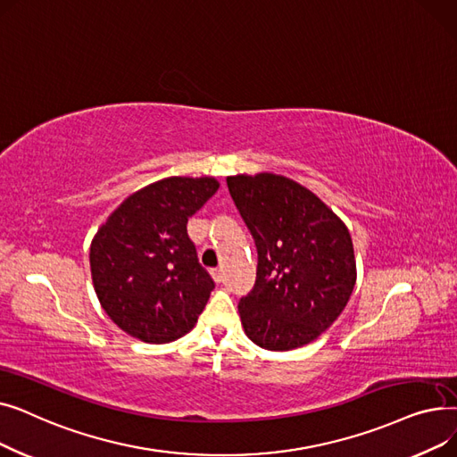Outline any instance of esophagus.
<instances>
[{
  "label": "esophagus",
  "mask_w": 457,
  "mask_h": 457,
  "mask_svg": "<svg viewBox=\"0 0 457 457\" xmlns=\"http://www.w3.org/2000/svg\"><path fill=\"white\" fill-rule=\"evenodd\" d=\"M211 276L216 283H222L224 281V272L222 270H211Z\"/></svg>",
  "instance_id": "esophagus-1"
}]
</instances>
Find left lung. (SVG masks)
<instances>
[{
  "label": "left lung",
  "instance_id": "8db88e82",
  "mask_svg": "<svg viewBox=\"0 0 457 457\" xmlns=\"http://www.w3.org/2000/svg\"><path fill=\"white\" fill-rule=\"evenodd\" d=\"M257 246V278L238 302L248 339L289 352L319 339L345 311L357 278L346 224L317 195L272 172L228 176Z\"/></svg>",
  "mask_w": 457,
  "mask_h": 457
}]
</instances>
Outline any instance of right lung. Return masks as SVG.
Returning a JSON list of instances; mask_svg holds the SVG:
<instances>
[{
	"mask_svg": "<svg viewBox=\"0 0 457 457\" xmlns=\"http://www.w3.org/2000/svg\"><path fill=\"white\" fill-rule=\"evenodd\" d=\"M212 176H172L120 204L90 243V276L109 319L131 337L164 345L187 335L214 289L187 235L219 190Z\"/></svg>",
	"mask_w": 457,
	"mask_h": 457,
	"instance_id": "obj_1",
	"label": "right lung"
}]
</instances>
